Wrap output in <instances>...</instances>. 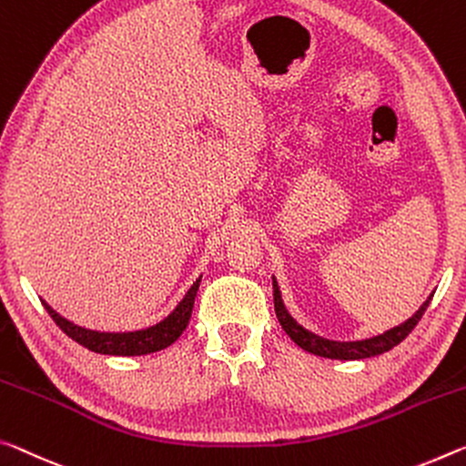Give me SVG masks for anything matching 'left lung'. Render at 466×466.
<instances>
[{
	"label": "left lung",
	"instance_id": "1",
	"mask_svg": "<svg viewBox=\"0 0 466 466\" xmlns=\"http://www.w3.org/2000/svg\"><path fill=\"white\" fill-rule=\"evenodd\" d=\"M271 279H273V307H276L278 321H279V326L284 328L286 334L290 336L302 350L317 354V357L339 359V360L369 359V357H378V354L392 350L394 346L400 344L402 339L409 336L412 329H415V326L420 321L423 313L427 311L430 300L433 297L431 294V297L419 307V311L412 315L410 319H406L404 323H400V326H396L392 329L383 331V334H380V336L357 339V342H336V339L317 336V334H313V331L302 328L300 323H297V319H294V317L288 313V309L284 307V300H282V294H279V286L276 282V278H271Z\"/></svg>",
	"mask_w": 466,
	"mask_h": 466
}]
</instances>
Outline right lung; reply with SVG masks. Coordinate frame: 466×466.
Returning a JSON list of instances; mask_svg holds the SVG:
<instances>
[{
	"label": "right lung",
	"instance_id": "1",
	"mask_svg": "<svg viewBox=\"0 0 466 466\" xmlns=\"http://www.w3.org/2000/svg\"><path fill=\"white\" fill-rule=\"evenodd\" d=\"M198 284H201V278L188 288V292L184 294V299L176 305L174 311L164 317L159 323L137 331H95L80 328L76 323L66 319L60 313H56L46 300L41 302L46 307V311L51 315V319L57 323V328L66 336H70L74 342L85 346V349L99 354H112V357H140V354L164 350L182 336V331L187 329L190 321V313H193Z\"/></svg>",
	"mask_w": 466,
	"mask_h": 466
}]
</instances>
